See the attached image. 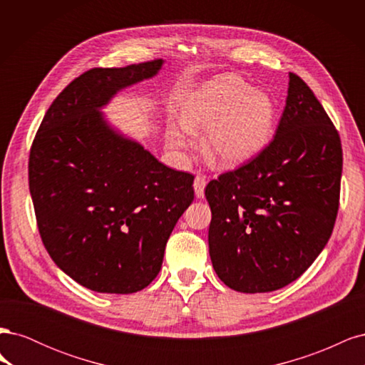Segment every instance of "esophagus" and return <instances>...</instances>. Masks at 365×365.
Wrapping results in <instances>:
<instances>
[{
	"instance_id": "esophagus-1",
	"label": "esophagus",
	"mask_w": 365,
	"mask_h": 365,
	"mask_svg": "<svg viewBox=\"0 0 365 365\" xmlns=\"http://www.w3.org/2000/svg\"><path fill=\"white\" fill-rule=\"evenodd\" d=\"M207 185V181H205V176L202 175H197L195 181H193V189H195V195L196 197H204V189Z\"/></svg>"
}]
</instances>
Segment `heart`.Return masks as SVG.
<instances>
[{
	"label": "heart",
	"mask_w": 365,
	"mask_h": 365,
	"mask_svg": "<svg viewBox=\"0 0 365 365\" xmlns=\"http://www.w3.org/2000/svg\"><path fill=\"white\" fill-rule=\"evenodd\" d=\"M182 128L172 126V149L192 146L190 132H205L204 152L222 168H235L267 148L275 123V103L237 74H219L204 82L181 106Z\"/></svg>",
	"instance_id": "1"
}]
</instances>
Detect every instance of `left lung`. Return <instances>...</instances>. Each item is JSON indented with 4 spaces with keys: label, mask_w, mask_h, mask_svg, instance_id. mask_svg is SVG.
<instances>
[{
    "label": "left lung",
    "mask_w": 365,
    "mask_h": 365,
    "mask_svg": "<svg viewBox=\"0 0 365 365\" xmlns=\"http://www.w3.org/2000/svg\"><path fill=\"white\" fill-rule=\"evenodd\" d=\"M341 172L338 130L311 88L289 73L272 141L205 187L217 277L245 294L271 292L300 277L332 235Z\"/></svg>",
    "instance_id": "8db88e82"
}]
</instances>
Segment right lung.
Segmentation results:
<instances>
[{
	"label": "right lung",
	"mask_w": 365,
	"mask_h": 365,
	"mask_svg": "<svg viewBox=\"0 0 365 365\" xmlns=\"http://www.w3.org/2000/svg\"><path fill=\"white\" fill-rule=\"evenodd\" d=\"M164 61L93 68L54 98L33 140L29 187L43 247L85 288L132 294L157 277L193 175L160 163L102 109Z\"/></svg>",
	"instance_id": "right-lung-1"
}]
</instances>
